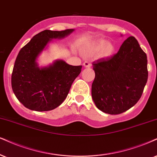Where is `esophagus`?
Returning a JSON list of instances; mask_svg holds the SVG:
<instances>
[{
    "mask_svg": "<svg viewBox=\"0 0 157 157\" xmlns=\"http://www.w3.org/2000/svg\"><path fill=\"white\" fill-rule=\"evenodd\" d=\"M83 65H84V66L85 67H91V64L89 63V62H86V61L84 62Z\"/></svg>",
    "mask_w": 157,
    "mask_h": 157,
    "instance_id": "obj_1",
    "label": "esophagus"
}]
</instances>
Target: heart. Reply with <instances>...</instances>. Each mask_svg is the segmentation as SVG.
<instances>
[{
  "instance_id": "b5f03b06",
  "label": "heart",
  "mask_w": 157,
  "mask_h": 157,
  "mask_svg": "<svg viewBox=\"0 0 157 157\" xmlns=\"http://www.w3.org/2000/svg\"><path fill=\"white\" fill-rule=\"evenodd\" d=\"M116 50L115 45L111 42H108L105 39H98L92 44L90 51L92 53L99 52L102 57H109L114 54Z\"/></svg>"
}]
</instances>
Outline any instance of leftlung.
<instances>
[{"mask_svg": "<svg viewBox=\"0 0 157 157\" xmlns=\"http://www.w3.org/2000/svg\"><path fill=\"white\" fill-rule=\"evenodd\" d=\"M95 78L92 97L98 109L116 115L125 112L140 100L148 80L147 56L133 36L119 52L92 63Z\"/></svg>", "mask_w": 157, "mask_h": 157, "instance_id": "left-lung-1", "label": "left lung"}]
</instances>
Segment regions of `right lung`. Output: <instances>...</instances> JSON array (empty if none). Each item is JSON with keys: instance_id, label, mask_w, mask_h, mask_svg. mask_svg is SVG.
Here are the masks:
<instances>
[{"instance_id": "right-lung-1", "label": "right lung", "mask_w": 157, "mask_h": 157, "mask_svg": "<svg viewBox=\"0 0 157 157\" xmlns=\"http://www.w3.org/2000/svg\"><path fill=\"white\" fill-rule=\"evenodd\" d=\"M73 31L74 29L45 30L33 36L19 51L11 75V87L25 107L36 111H51L66 98L73 81L82 71V65L73 66L57 59L40 67L37 59L52 39L64 38Z\"/></svg>"}]
</instances>
